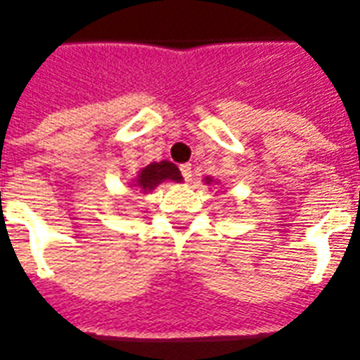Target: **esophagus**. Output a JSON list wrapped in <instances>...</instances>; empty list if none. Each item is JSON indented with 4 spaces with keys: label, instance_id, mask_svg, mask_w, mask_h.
Segmentation results:
<instances>
[{
    "label": "esophagus",
    "instance_id": "1",
    "mask_svg": "<svg viewBox=\"0 0 360 360\" xmlns=\"http://www.w3.org/2000/svg\"><path fill=\"white\" fill-rule=\"evenodd\" d=\"M179 169H181V175H183V179L191 181V177H193V172H191V164H181Z\"/></svg>",
    "mask_w": 360,
    "mask_h": 360
}]
</instances>
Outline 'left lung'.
Listing matches in <instances>:
<instances>
[{
	"mask_svg": "<svg viewBox=\"0 0 360 360\" xmlns=\"http://www.w3.org/2000/svg\"><path fill=\"white\" fill-rule=\"evenodd\" d=\"M210 181H212V179H206V183H210Z\"/></svg>",
	"mask_w": 360,
	"mask_h": 360,
	"instance_id": "8db88e82",
	"label": "left lung"
}]
</instances>
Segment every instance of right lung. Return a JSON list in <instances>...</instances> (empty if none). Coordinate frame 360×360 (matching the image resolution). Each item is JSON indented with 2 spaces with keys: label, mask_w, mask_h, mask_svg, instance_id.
Masks as SVG:
<instances>
[{
  "label": "right lung",
  "mask_w": 360,
  "mask_h": 360,
  "mask_svg": "<svg viewBox=\"0 0 360 360\" xmlns=\"http://www.w3.org/2000/svg\"><path fill=\"white\" fill-rule=\"evenodd\" d=\"M181 181V172L177 169V165L172 162H152L146 167H142L136 179V187H141L142 191H152V188L160 185L162 181Z\"/></svg>",
  "instance_id": "obj_1"
}]
</instances>
